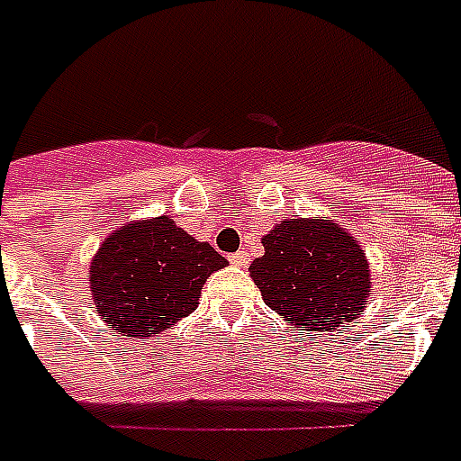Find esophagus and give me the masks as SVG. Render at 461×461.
Instances as JSON below:
<instances>
[{"label":"esophagus","mask_w":461,"mask_h":461,"mask_svg":"<svg viewBox=\"0 0 461 461\" xmlns=\"http://www.w3.org/2000/svg\"><path fill=\"white\" fill-rule=\"evenodd\" d=\"M249 260H251V258H249V253H246V251H237V253H231V256H230V263H231V266H237V267H246V266H249Z\"/></svg>","instance_id":"34e87169"}]
</instances>
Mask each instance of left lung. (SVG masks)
<instances>
[{
    "instance_id": "obj_1",
    "label": "left lung",
    "mask_w": 461,
    "mask_h": 461,
    "mask_svg": "<svg viewBox=\"0 0 461 461\" xmlns=\"http://www.w3.org/2000/svg\"><path fill=\"white\" fill-rule=\"evenodd\" d=\"M251 277L275 313L302 328L335 332L364 311L371 270L357 239L328 220H285L263 237Z\"/></svg>"
}]
</instances>
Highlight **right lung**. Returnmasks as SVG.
<instances>
[{
	"label": "right lung",
	"instance_id": "add662e5",
	"mask_svg": "<svg viewBox=\"0 0 461 461\" xmlns=\"http://www.w3.org/2000/svg\"><path fill=\"white\" fill-rule=\"evenodd\" d=\"M227 258L167 215L112 231L90 263V294L104 322L126 337H155L195 311Z\"/></svg>",
	"mask_w": 461,
	"mask_h": 461
}]
</instances>
